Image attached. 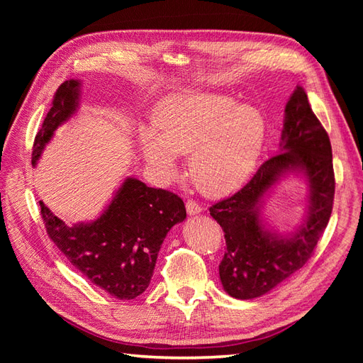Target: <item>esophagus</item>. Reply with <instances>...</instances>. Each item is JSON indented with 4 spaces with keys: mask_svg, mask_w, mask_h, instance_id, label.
<instances>
[{
    "mask_svg": "<svg viewBox=\"0 0 363 363\" xmlns=\"http://www.w3.org/2000/svg\"><path fill=\"white\" fill-rule=\"evenodd\" d=\"M186 211H188L189 215H196V213H200L203 208H201V206L199 203H195L192 200H188V201H186Z\"/></svg>",
    "mask_w": 363,
    "mask_h": 363,
    "instance_id": "obj_1",
    "label": "esophagus"
}]
</instances>
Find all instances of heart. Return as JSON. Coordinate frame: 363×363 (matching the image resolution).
<instances>
[{"mask_svg": "<svg viewBox=\"0 0 363 363\" xmlns=\"http://www.w3.org/2000/svg\"><path fill=\"white\" fill-rule=\"evenodd\" d=\"M155 125L140 130L147 162L172 177L175 156H191L192 182L212 199L242 188L267 135L265 118L255 106L189 91L164 96L156 107Z\"/></svg>", "mask_w": 363, "mask_h": 363, "instance_id": "obj_1", "label": "heart"}]
</instances>
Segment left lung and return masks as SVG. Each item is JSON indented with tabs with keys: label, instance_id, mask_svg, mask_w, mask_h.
Wrapping results in <instances>:
<instances>
[{
	"label": "left lung",
	"instance_id": "1",
	"mask_svg": "<svg viewBox=\"0 0 363 363\" xmlns=\"http://www.w3.org/2000/svg\"><path fill=\"white\" fill-rule=\"evenodd\" d=\"M288 173H303L310 195L303 224L280 235L261 218L262 201ZM335 199L332 145L301 86L284 107L279 152L260 164L252 179L208 211L224 230L225 255L219 263L224 291L239 300L268 294L304 267L328 224Z\"/></svg>",
	"mask_w": 363,
	"mask_h": 363
}]
</instances>
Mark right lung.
<instances>
[{"mask_svg":"<svg viewBox=\"0 0 363 363\" xmlns=\"http://www.w3.org/2000/svg\"><path fill=\"white\" fill-rule=\"evenodd\" d=\"M80 87V80H67L59 86L35 138L33 164L57 127L77 112ZM39 204L54 245L87 280L118 300H133L148 288L163 239L186 218L179 195L148 188L135 177L124 180L111 204L92 223L68 225L42 201Z\"/></svg>","mask_w":363,"mask_h":363,"instance_id":"add662e5","label":"right lung"}]
</instances>
